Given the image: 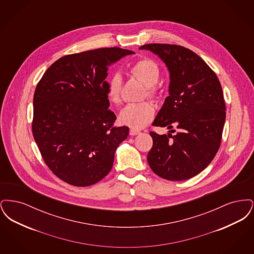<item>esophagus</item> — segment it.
Instances as JSON below:
<instances>
[{
    "instance_id": "1",
    "label": "esophagus",
    "mask_w": 254,
    "mask_h": 254,
    "mask_svg": "<svg viewBox=\"0 0 254 254\" xmlns=\"http://www.w3.org/2000/svg\"><path fill=\"white\" fill-rule=\"evenodd\" d=\"M139 133H140L139 130H136V129H133V128H131V129L129 130V135H131V136L137 135V134H139Z\"/></svg>"
}]
</instances>
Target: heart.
I'll use <instances>...</instances> for the list:
<instances>
[{
    "mask_svg": "<svg viewBox=\"0 0 254 254\" xmlns=\"http://www.w3.org/2000/svg\"><path fill=\"white\" fill-rule=\"evenodd\" d=\"M129 73L145 85V95L149 98H156L159 93L157 83L160 77V68L157 64L149 58H142L129 66ZM123 80L121 75L113 74L107 82L106 95L113 105L121 103ZM155 109L149 102L129 104L122 109L119 114V121L134 129H141L152 121Z\"/></svg>",
    "mask_w": 254,
    "mask_h": 254,
    "instance_id": "obj_1",
    "label": "heart"
}]
</instances>
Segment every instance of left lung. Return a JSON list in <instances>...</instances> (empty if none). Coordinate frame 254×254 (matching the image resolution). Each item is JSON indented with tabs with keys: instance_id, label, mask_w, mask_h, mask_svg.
<instances>
[{
	"instance_id": "8db88e82",
	"label": "left lung",
	"mask_w": 254,
	"mask_h": 254,
	"mask_svg": "<svg viewBox=\"0 0 254 254\" xmlns=\"http://www.w3.org/2000/svg\"><path fill=\"white\" fill-rule=\"evenodd\" d=\"M169 70V96L153 122L154 127L179 129L159 135L150 131L153 145L147 162L158 176L188 180L213 160L221 145L226 119L222 86L215 72L192 50L178 45L147 44Z\"/></svg>"
}]
</instances>
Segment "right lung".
Segmentation results:
<instances>
[{"label": "right lung", "instance_id": "right-lung-1", "mask_svg": "<svg viewBox=\"0 0 254 254\" xmlns=\"http://www.w3.org/2000/svg\"><path fill=\"white\" fill-rule=\"evenodd\" d=\"M133 53L115 47L68 54L39 81L32 133L46 165L62 181L87 187L112 169L115 150L129 128L114 126L105 79L109 65Z\"/></svg>", "mask_w": 254, "mask_h": 254}]
</instances>
